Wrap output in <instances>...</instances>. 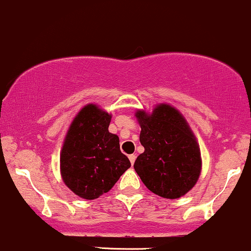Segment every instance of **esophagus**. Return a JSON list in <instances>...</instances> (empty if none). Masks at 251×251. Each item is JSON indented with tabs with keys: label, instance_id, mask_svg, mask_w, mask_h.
<instances>
[{
	"label": "esophagus",
	"instance_id": "obj_1",
	"mask_svg": "<svg viewBox=\"0 0 251 251\" xmlns=\"http://www.w3.org/2000/svg\"><path fill=\"white\" fill-rule=\"evenodd\" d=\"M136 155H134V153H132V155H130L128 156V158H130V162H131V164H133L134 163V161H136Z\"/></svg>",
	"mask_w": 251,
	"mask_h": 251
}]
</instances>
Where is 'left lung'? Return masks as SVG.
<instances>
[{
	"instance_id": "obj_1",
	"label": "left lung",
	"mask_w": 251,
	"mask_h": 251,
	"mask_svg": "<svg viewBox=\"0 0 251 251\" xmlns=\"http://www.w3.org/2000/svg\"><path fill=\"white\" fill-rule=\"evenodd\" d=\"M144 147L134 170L149 191L166 199L187 194L201 174V153L186 118L172 104H156L152 112L134 113Z\"/></svg>"
}]
</instances>
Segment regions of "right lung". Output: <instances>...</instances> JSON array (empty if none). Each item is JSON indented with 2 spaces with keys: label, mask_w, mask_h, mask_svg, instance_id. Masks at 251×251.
I'll list each match as a JSON object with an SVG mask.
<instances>
[{
  "label": "right lung",
  "mask_w": 251,
  "mask_h": 251,
  "mask_svg": "<svg viewBox=\"0 0 251 251\" xmlns=\"http://www.w3.org/2000/svg\"><path fill=\"white\" fill-rule=\"evenodd\" d=\"M112 114L88 103L71 121L60 150L63 182L79 198L98 199L131 167L119 137L108 131Z\"/></svg>",
  "instance_id": "obj_1"
}]
</instances>
